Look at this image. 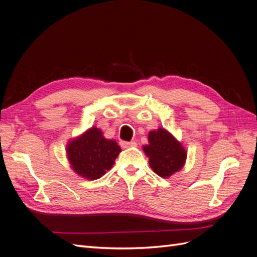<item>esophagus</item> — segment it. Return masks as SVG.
Returning <instances> with one entry per match:
<instances>
[{"mask_svg": "<svg viewBox=\"0 0 257 257\" xmlns=\"http://www.w3.org/2000/svg\"><path fill=\"white\" fill-rule=\"evenodd\" d=\"M120 145H121L122 148H124V149H126V148H130V147H136L137 146L136 142H121Z\"/></svg>", "mask_w": 257, "mask_h": 257, "instance_id": "obj_1", "label": "esophagus"}]
</instances>
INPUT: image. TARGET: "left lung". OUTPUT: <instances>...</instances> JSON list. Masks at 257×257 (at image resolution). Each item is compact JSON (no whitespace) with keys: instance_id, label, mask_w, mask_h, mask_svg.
Here are the masks:
<instances>
[{"instance_id":"8db88e82","label":"left lung","mask_w":257,"mask_h":257,"mask_svg":"<svg viewBox=\"0 0 257 257\" xmlns=\"http://www.w3.org/2000/svg\"><path fill=\"white\" fill-rule=\"evenodd\" d=\"M143 150L153 172L166 179L182 169L188 157L182 144L164 127L149 132L148 145L143 146Z\"/></svg>"}]
</instances>
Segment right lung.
I'll return each instance as SVG.
<instances>
[{
    "label": "right lung",
    "instance_id": "right-lung-1",
    "mask_svg": "<svg viewBox=\"0 0 257 257\" xmlns=\"http://www.w3.org/2000/svg\"><path fill=\"white\" fill-rule=\"evenodd\" d=\"M121 151L116 142L105 138L102 130L96 126L69 139L66 145V157L71 168L90 181L103 177L113 166Z\"/></svg>",
    "mask_w": 257,
    "mask_h": 257
}]
</instances>
